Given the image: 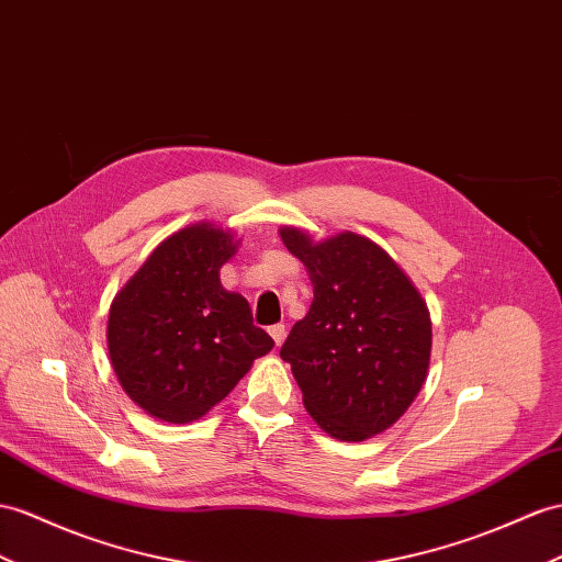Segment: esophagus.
Masks as SVG:
<instances>
[{"mask_svg": "<svg viewBox=\"0 0 562 562\" xmlns=\"http://www.w3.org/2000/svg\"><path fill=\"white\" fill-rule=\"evenodd\" d=\"M268 333H270V337H272V341H276V347H280L282 344V339H284V325L282 323H278V325H272V327H268Z\"/></svg>", "mask_w": 562, "mask_h": 562, "instance_id": "1", "label": "esophagus"}]
</instances>
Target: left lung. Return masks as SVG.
Wrapping results in <instances>:
<instances>
[{
  "label": "left lung",
  "mask_w": 562,
  "mask_h": 562,
  "mask_svg": "<svg viewBox=\"0 0 562 562\" xmlns=\"http://www.w3.org/2000/svg\"><path fill=\"white\" fill-rule=\"evenodd\" d=\"M280 237L313 284L306 318L280 349L306 411L341 441L380 435L427 378L431 323L423 296L390 254L361 235L313 244L301 229L282 227Z\"/></svg>",
  "instance_id": "obj_1"
}]
</instances>
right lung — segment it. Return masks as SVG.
<instances>
[{"mask_svg":"<svg viewBox=\"0 0 562 562\" xmlns=\"http://www.w3.org/2000/svg\"><path fill=\"white\" fill-rule=\"evenodd\" d=\"M235 249L221 227H184L113 299V370L125 394L158 420H199L276 347L254 325L249 301L223 290L218 270Z\"/></svg>","mask_w":562,"mask_h":562,"instance_id":"obj_1","label":"right lung"}]
</instances>
